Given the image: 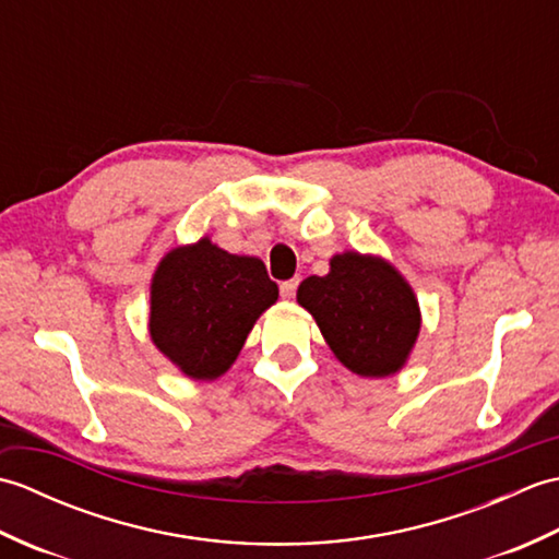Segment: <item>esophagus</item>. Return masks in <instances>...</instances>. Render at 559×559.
I'll list each match as a JSON object with an SVG mask.
<instances>
[{
	"instance_id": "34e87169",
	"label": "esophagus",
	"mask_w": 559,
	"mask_h": 559,
	"mask_svg": "<svg viewBox=\"0 0 559 559\" xmlns=\"http://www.w3.org/2000/svg\"><path fill=\"white\" fill-rule=\"evenodd\" d=\"M298 286H300V281L298 278H290V281H283L281 283V295L286 300H290L293 295H295V290H298Z\"/></svg>"
}]
</instances>
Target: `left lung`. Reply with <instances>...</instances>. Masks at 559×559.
<instances>
[{"mask_svg": "<svg viewBox=\"0 0 559 559\" xmlns=\"http://www.w3.org/2000/svg\"><path fill=\"white\" fill-rule=\"evenodd\" d=\"M298 302L343 367L370 379L403 370L420 334V305L411 283L377 254L341 252L326 276L300 283Z\"/></svg>", "mask_w": 559, "mask_h": 559, "instance_id": "left-lung-1", "label": "left lung"}]
</instances>
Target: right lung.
<instances>
[{"instance_id":"1","label":"right lung","mask_w":559,"mask_h":559,"mask_svg":"<svg viewBox=\"0 0 559 559\" xmlns=\"http://www.w3.org/2000/svg\"><path fill=\"white\" fill-rule=\"evenodd\" d=\"M276 300L264 261L225 252L204 235L170 249L153 271L148 334L185 377L213 382L230 370Z\"/></svg>"}]
</instances>
